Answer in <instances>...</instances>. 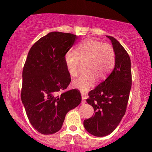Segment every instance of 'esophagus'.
Masks as SVG:
<instances>
[{"instance_id": "1", "label": "esophagus", "mask_w": 152, "mask_h": 152, "mask_svg": "<svg viewBox=\"0 0 152 152\" xmlns=\"http://www.w3.org/2000/svg\"><path fill=\"white\" fill-rule=\"evenodd\" d=\"M85 95L84 94H82V104H84L86 103V100H85Z\"/></svg>"}]
</instances>
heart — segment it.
Instances as JSON below:
<instances>
[{
  "mask_svg": "<svg viewBox=\"0 0 152 152\" xmlns=\"http://www.w3.org/2000/svg\"><path fill=\"white\" fill-rule=\"evenodd\" d=\"M115 54L109 43L88 39L77 45L75 52L68 51L64 57V63L68 73L72 77L77 75L80 62H84V70L72 81V86L82 92H86L95 82L104 80L114 67Z\"/></svg>",
  "mask_w": 152,
  "mask_h": 152,
  "instance_id": "b5f03b06",
  "label": "heart"
}]
</instances>
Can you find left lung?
Here are the masks:
<instances>
[{
  "label": "left lung",
  "instance_id": "obj_1",
  "mask_svg": "<svg viewBox=\"0 0 152 152\" xmlns=\"http://www.w3.org/2000/svg\"><path fill=\"white\" fill-rule=\"evenodd\" d=\"M107 37L115 50V67L104 82L89 92L86 102L93 107L95 114L84 121L87 132L97 137L111 134L120 124L125 114L132 88L129 56L115 38Z\"/></svg>",
  "mask_w": 152,
  "mask_h": 152
}]
</instances>
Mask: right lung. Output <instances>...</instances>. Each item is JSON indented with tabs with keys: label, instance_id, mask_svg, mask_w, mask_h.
Returning a JSON list of instances; mask_svg holds the SVG:
<instances>
[{
	"label": "right lung",
	"instance_id": "obj_1",
	"mask_svg": "<svg viewBox=\"0 0 152 152\" xmlns=\"http://www.w3.org/2000/svg\"><path fill=\"white\" fill-rule=\"evenodd\" d=\"M77 39L70 33L52 32L39 39L28 53L20 97L30 124L42 134L61 129L66 113L82 101L77 89L57 94L71 81L64 57Z\"/></svg>",
	"mask_w": 152,
	"mask_h": 152
}]
</instances>
